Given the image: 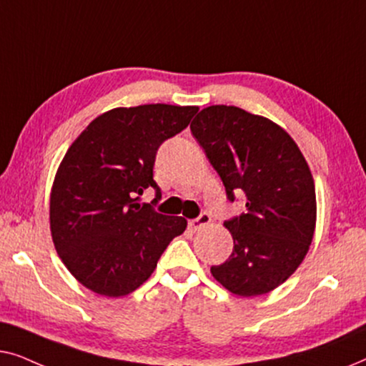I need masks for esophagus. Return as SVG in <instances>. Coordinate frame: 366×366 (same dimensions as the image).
Here are the masks:
<instances>
[{
  "instance_id": "esophagus-1",
  "label": "esophagus",
  "mask_w": 366,
  "mask_h": 366,
  "mask_svg": "<svg viewBox=\"0 0 366 366\" xmlns=\"http://www.w3.org/2000/svg\"><path fill=\"white\" fill-rule=\"evenodd\" d=\"M212 222V217H209V214L207 213V212H202L198 214L197 218L194 219H192V222H189L188 224L189 227H192L193 229H199V228H203V227H207V224Z\"/></svg>"
}]
</instances>
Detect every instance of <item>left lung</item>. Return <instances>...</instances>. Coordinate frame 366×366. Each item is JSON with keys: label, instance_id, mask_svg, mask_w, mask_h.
Segmentation results:
<instances>
[{"label": "left lung", "instance_id": "8db88e82", "mask_svg": "<svg viewBox=\"0 0 366 366\" xmlns=\"http://www.w3.org/2000/svg\"><path fill=\"white\" fill-rule=\"evenodd\" d=\"M189 128L229 202L238 193L247 197V209L224 222L233 252L212 267V274L239 297L269 293L292 277L312 244L317 222L312 172L283 128L242 108L208 107Z\"/></svg>", "mask_w": 366, "mask_h": 366}]
</instances>
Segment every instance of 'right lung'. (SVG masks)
Masks as SVG:
<instances>
[{
    "mask_svg": "<svg viewBox=\"0 0 366 366\" xmlns=\"http://www.w3.org/2000/svg\"><path fill=\"white\" fill-rule=\"evenodd\" d=\"M197 107L142 104L99 114L59 164L49 198L54 248L79 283L104 297H124L152 277L169 242L187 228L138 194L162 189L153 179L163 142L189 124Z\"/></svg>",
    "mask_w": 366,
    "mask_h": 366,
    "instance_id": "add662e5",
    "label": "right lung"
}]
</instances>
